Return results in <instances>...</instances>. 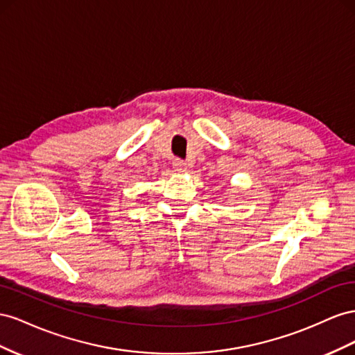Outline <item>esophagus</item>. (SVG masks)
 <instances>
[{
	"label": "esophagus",
	"instance_id": "esophagus-1",
	"mask_svg": "<svg viewBox=\"0 0 355 355\" xmlns=\"http://www.w3.org/2000/svg\"><path fill=\"white\" fill-rule=\"evenodd\" d=\"M172 166H174V169H175V171H178V172H183V171L186 169V162H184L183 159L175 157L174 160H172Z\"/></svg>",
	"mask_w": 355,
	"mask_h": 355
}]
</instances>
